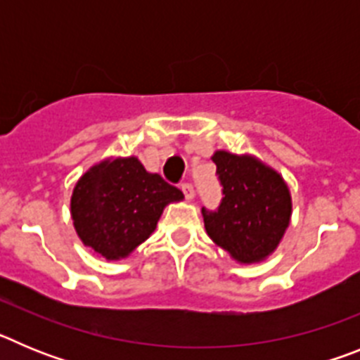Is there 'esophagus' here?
I'll list each match as a JSON object with an SVG mask.
<instances>
[{"mask_svg": "<svg viewBox=\"0 0 360 360\" xmlns=\"http://www.w3.org/2000/svg\"><path fill=\"white\" fill-rule=\"evenodd\" d=\"M182 191H184V195H186L187 200H193L195 198V187L191 186V184H182Z\"/></svg>", "mask_w": 360, "mask_h": 360, "instance_id": "obj_1", "label": "esophagus"}]
</instances>
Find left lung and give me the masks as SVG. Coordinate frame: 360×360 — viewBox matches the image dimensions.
<instances>
[{"instance_id": "1", "label": "left lung", "mask_w": 360, "mask_h": 360, "mask_svg": "<svg viewBox=\"0 0 360 360\" xmlns=\"http://www.w3.org/2000/svg\"><path fill=\"white\" fill-rule=\"evenodd\" d=\"M212 162L224 186L218 211L202 209L209 238L243 265L259 263L278 249L292 216L287 182L252 155L214 151Z\"/></svg>"}]
</instances>
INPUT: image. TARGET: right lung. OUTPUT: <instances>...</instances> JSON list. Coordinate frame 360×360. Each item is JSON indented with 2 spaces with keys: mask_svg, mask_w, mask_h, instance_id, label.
<instances>
[{
  "mask_svg": "<svg viewBox=\"0 0 360 360\" xmlns=\"http://www.w3.org/2000/svg\"><path fill=\"white\" fill-rule=\"evenodd\" d=\"M180 200L182 191L148 173L136 157L106 158L79 178L70 212L82 243L117 262L151 236L165 205Z\"/></svg>",
  "mask_w": 360,
  "mask_h": 360,
  "instance_id": "right-lung-1",
  "label": "right lung"
}]
</instances>
